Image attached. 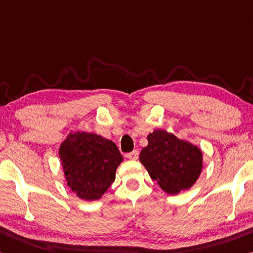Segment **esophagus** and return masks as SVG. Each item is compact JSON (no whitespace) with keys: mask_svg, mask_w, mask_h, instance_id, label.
Returning a JSON list of instances; mask_svg holds the SVG:
<instances>
[{"mask_svg":"<svg viewBox=\"0 0 253 253\" xmlns=\"http://www.w3.org/2000/svg\"><path fill=\"white\" fill-rule=\"evenodd\" d=\"M126 156L129 160H133V161H136V160L138 159V152L137 151H133V152H130V153H128Z\"/></svg>","mask_w":253,"mask_h":253,"instance_id":"1","label":"esophagus"}]
</instances>
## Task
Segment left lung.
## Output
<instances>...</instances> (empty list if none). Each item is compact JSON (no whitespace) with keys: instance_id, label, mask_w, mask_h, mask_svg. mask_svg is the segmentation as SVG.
I'll return each instance as SVG.
<instances>
[{"instance_id":"1","label":"left lung","mask_w":253,"mask_h":253,"mask_svg":"<svg viewBox=\"0 0 253 253\" xmlns=\"http://www.w3.org/2000/svg\"><path fill=\"white\" fill-rule=\"evenodd\" d=\"M147 141L139 161L164 191L175 195L194 186L203 169L198 146L162 129L148 134Z\"/></svg>"}]
</instances>
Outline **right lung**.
I'll return each mask as SVG.
<instances>
[{
	"label": "right lung",
	"mask_w": 253,
	"mask_h": 253,
	"mask_svg": "<svg viewBox=\"0 0 253 253\" xmlns=\"http://www.w3.org/2000/svg\"><path fill=\"white\" fill-rule=\"evenodd\" d=\"M64 175L70 189L83 200H97L115 181L123 155L102 136L75 131L59 146Z\"/></svg>",
	"instance_id": "1"
}]
</instances>
